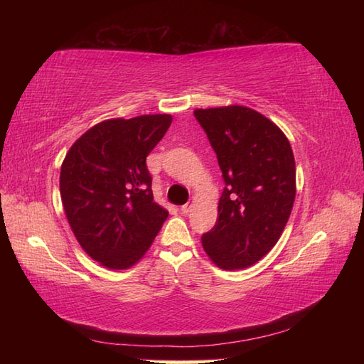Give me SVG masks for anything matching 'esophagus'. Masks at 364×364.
Masks as SVG:
<instances>
[{
    "instance_id": "obj_1",
    "label": "esophagus",
    "mask_w": 364,
    "mask_h": 364,
    "mask_svg": "<svg viewBox=\"0 0 364 364\" xmlns=\"http://www.w3.org/2000/svg\"><path fill=\"white\" fill-rule=\"evenodd\" d=\"M192 205H194V198H191L186 205H183V206H181V213H184V214L191 213V210H192Z\"/></svg>"
}]
</instances>
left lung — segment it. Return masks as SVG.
<instances>
[{
    "label": "left lung",
    "mask_w": 364,
    "mask_h": 364,
    "mask_svg": "<svg viewBox=\"0 0 364 364\" xmlns=\"http://www.w3.org/2000/svg\"><path fill=\"white\" fill-rule=\"evenodd\" d=\"M225 188L202 244L222 269L249 267L280 239L296 198V161L275 123L244 106L196 109Z\"/></svg>",
    "instance_id": "left-lung-1"
}]
</instances>
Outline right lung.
Segmentation results:
<instances>
[{
    "mask_svg": "<svg viewBox=\"0 0 364 364\" xmlns=\"http://www.w3.org/2000/svg\"><path fill=\"white\" fill-rule=\"evenodd\" d=\"M172 115L105 120L86 131L60 167L68 223L90 258L127 269L150 249L168 213L153 200L146 156Z\"/></svg>",
    "mask_w": 364,
    "mask_h": 364,
    "instance_id": "right-lung-1",
    "label": "right lung"
}]
</instances>
